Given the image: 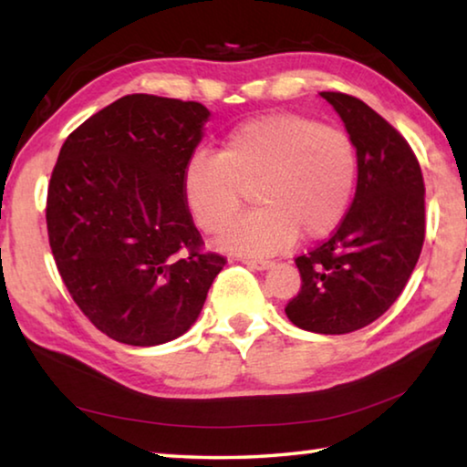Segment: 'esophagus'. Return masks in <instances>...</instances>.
<instances>
[{
  "label": "esophagus",
  "mask_w": 467,
  "mask_h": 467,
  "mask_svg": "<svg viewBox=\"0 0 467 467\" xmlns=\"http://www.w3.org/2000/svg\"><path fill=\"white\" fill-rule=\"evenodd\" d=\"M241 262H243L244 265L253 267V270H265V267H270V265H272V262H267V259H251V257H243Z\"/></svg>",
  "instance_id": "obj_1"
}]
</instances>
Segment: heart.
<instances>
[{
  "label": "heart",
  "instance_id": "b5f03b06",
  "mask_svg": "<svg viewBox=\"0 0 467 467\" xmlns=\"http://www.w3.org/2000/svg\"><path fill=\"white\" fill-rule=\"evenodd\" d=\"M358 175L344 130L296 113L249 119L228 133L220 152L200 150L183 169V193L195 223L218 234L241 210L244 187L262 203L223 236L228 249L265 255L295 239H319L339 224Z\"/></svg>",
  "mask_w": 467,
  "mask_h": 467
}]
</instances>
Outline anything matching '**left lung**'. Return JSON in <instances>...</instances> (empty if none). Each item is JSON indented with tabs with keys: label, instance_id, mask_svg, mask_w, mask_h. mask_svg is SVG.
Returning <instances> with one entry per match:
<instances>
[{
	"label": "left lung",
	"instance_id": "1",
	"mask_svg": "<svg viewBox=\"0 0 467 467\" xmlns=\"http://www.w3.org/2000/svg\"><path fill=\"white\" fill-rule=\"evenodd\" d=\"M357 146V195L329 239L298 255L296 327L339 336L367 327L401 295L424 243V179L406 138L367 102L321 92Z\"/></svg>",
	"mask_w": 467,
	"mask_h": 467
}]
</instances>
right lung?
Segmentation results:
<instances>
[{
	"label": "right lung",
	"mask_w": 467,
	"mask_h": 467,
	"mask_svg": "<svg viewBox=\"0 0 467 467\" xmlns=\"http://www.w3.org/2000/svg\"><path fill=\"white\" fill-rule=\"evenodd\" d=\"M210 110L128 94L69 133L47 192V234L63 284L94 327L130 346L192 327L226 257L203 249L183 169Z\"/></svg>",
	"instance_id": "obj_1"
}]
</instances>
